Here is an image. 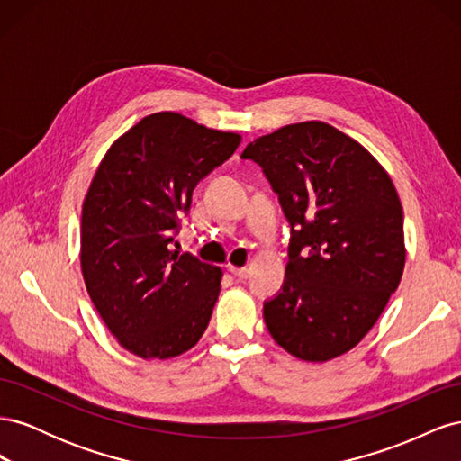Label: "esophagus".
Segmentation results:
<instances>
[{
    "label": "esophagus",
    "mask_w": 461,
    "mask_h": 461,
    "mask_svg": "<svg viewBox=\"0 0 461 461\" xmlns=\"http://www.w3.org/2000/svg\"><path fill=\"white\" fill-rule=\"evenodd\" d=\"M229 271L239 278V281H246V278L249 276V269H246V267H232V265H229Z\"/></svg>",
    "instance_id": "34e87169"
}]
</instances>
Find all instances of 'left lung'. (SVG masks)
<instances>
[{
    "label": "left lung",
    "mask_w": 461,
    "mask_h": 461,
    "mask_svg": "<svg viewBox=\"0 0 461 461\" xmlns=\"http://www.w3.org/2000/svg\"><path fill=\"white\" fill-rule=\"evenodd\" d=\"M290 222L288 265L263 319L303 361L346 354L398 288L406 263L398 192L371 153L327 122L308 121L249 142Z\"/></svg>",
    "instance_id": "1"
}]
</instances>
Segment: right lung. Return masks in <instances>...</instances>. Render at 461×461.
<instances>
[{
    "label": "right lung",
    "instance_id": "add662e5",
    "mask_svg": "<svg viewBox=\"0 0 461 461\" xmlns=\"http://www.w3.org/2000/svg\"><path fill=\"white\" fill-rule=\"evenodd\" d=\"M240 144L180 113L144 117L111 146L82 203L80 267L119 344L169 359L196 344L213 313L222 271L169 244L192 192Z\"/></svg>",
    "mask_w": 461,
    "mask_h": 461
}]
</instances>
